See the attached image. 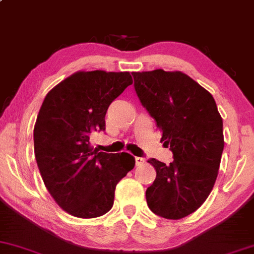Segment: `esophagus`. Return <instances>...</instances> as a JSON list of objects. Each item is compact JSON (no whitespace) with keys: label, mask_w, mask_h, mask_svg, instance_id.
Returning a JSON list of instances; mask_svg holds the SVG:
<instances>
[{"label":"esophagus","mask_w":254,"mask_h":254,"mask_svg":"<svg viewBox=\"0 0 254 254\" xmlns=\"http://www.w3.org/2000/svg\"><path fill=\"white\" fill-rule=\"evenodd\" d=\"M135 161H136V166H142V165L145 164V159H144V157L136 156L135 157Z\"/></svg>","instance_id":"34e87169"}]
</instances>
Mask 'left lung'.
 I'll return each instance as SVG.
<instances>
[{"instance_id":"1","label":"left lung","mask_w":254,"mask_h":254,"mask_svg":"<svg viewBox=\"0 0 254 254\" xmlns=\"http://www.w3.org/2000/svg\"><path fill=\"white\" fill-rule=\"evenodd\" d=\"M141 104L155 119L173 161L156 170L145 191L149 209L168 220L192 214L214 188L224 147L223 122L210 93L182 71L132 72Z\"/></svg>"}]
</instances>
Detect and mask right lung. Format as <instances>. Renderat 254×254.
<instances>
[{
  "instance_id": "1",
  "label": "right lung",
  "mask_w": 254,
  "mask_h": 254,
  "mask_svg": "<svg viewBox=\"0 0 254 254\" xmlns=\"http://www.w3.org/2000/svg\"><path fill=\"white\" fill-rule=\"evenodd\" d=\"M131 83L127 71H77L44 99L33 130L34 156L55 202L72 216L106 214L116 186L135 166L129 153H104L89 142L93 132L105 130L110 104Z\"/></svg>"
}]
</instances>
